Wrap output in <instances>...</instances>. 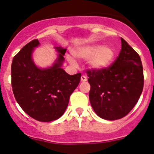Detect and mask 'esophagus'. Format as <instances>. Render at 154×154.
<instances>
[{"instance_id":"obj_1","label":"esophagus","mask_w":154,"mask_h":154,"mask_svg":"<svg viewBox=\"0 0 154 154\" xmlns=\"http://www.w3.org/2000/svg\"><path fill=\"white\" fill-rule=\"evenodd\" d=\"M81 81H83V82H85V81H87V78L85 76V75H81Z\"/></svg>"}]
</instances>
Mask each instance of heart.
<instances>
[{"instance_id":"obj_1","label":"heart","mask_w":154,"mask_h":154,"mask_svg":"<svg viewBox=\"0 0 154 154\" xmlns=\"http://www.w3.org/2000/svg\"><path fill=\"white\" fill-rule=\"evenodd\" d=\"M73 55L81 59H88V64L95 69H102L111 64L115 57V51L107 46L89 45L81 47L73 51ZM70 63H75L71 57H68Z\"/></svg>"}]
</instances>
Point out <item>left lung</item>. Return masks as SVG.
Returning <instances> with one entry per match:
<instances>
[{
	"label": "left lung",
	"instance_id": "obj_1",
	"mask_svg": "<svg viewBox=\"0 0 154 154\" xmlns=\"http://www.w3.org/2000/svg\"><path fill=\"white\" fill-rule=\"evenodd\" d=\"M122 49L111 66L88 69L89 100L101 118L115 120L133 109L143 91V70L140 56L121 38Z\"/></svg>",
	"mask_w": 154,
	"mask_h": 154
}]
</instances>
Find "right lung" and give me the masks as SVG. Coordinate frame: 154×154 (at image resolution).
<instances>
[{
    "mask_svg": "<svg viewBox=\"0 0 154 154\" xmlns=\"http://www.w3.org/2000/svg\"><path fill=\"white\" fill-rule=\"evenodd\" d=\"M39 45V40L34 39L14 57L11 86L16 102L27 115L40 122H51L65 112L81 74L69 75L61 68L66 52L61 48H56L60 54L53 66L38 68L32 61V53Z\"/></svg>",
    "mask_w": 154,
    "mask_h": 154,
    "instance_id": "right-lung-1",
    "label": "right lung"
}]
</instances>
